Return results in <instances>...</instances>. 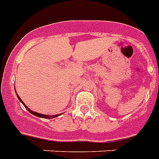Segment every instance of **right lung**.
I'll return each instance as SVG.
<instances>
[{
    "instance_id": "1",
    "label": "right lung",
    "mask_w": 159,
    "mask_h": 159,
    "mask_svg": "<svg viewBox=\"0 0 159 159\" xmlns=\"http://www.w3.org/2000/svg\"><path fill=\"white\" fill-rule=\"evenodd\" d=\"M16 93H17V92H16ZM17 98H18V100H20V102H21V104H22L23 105H24V107H25V108H26L27 110H28L30 112L31 114L34 115V116H39V117H41V118H45V119H51H51H52V118H55V117H56V116H60V115L62 114V113H60V114H57V115H46V114H42V113H39V112H34V111H32V110H31V109H30V108H28V107H27L26 105H25V104L24 102H23L22 100H21V99L20 98V97H19V96H18V94H17Z\"/></svg>"
}]
</instances>
